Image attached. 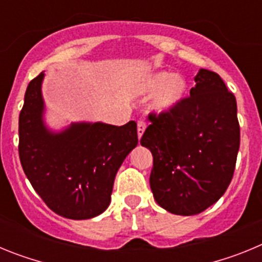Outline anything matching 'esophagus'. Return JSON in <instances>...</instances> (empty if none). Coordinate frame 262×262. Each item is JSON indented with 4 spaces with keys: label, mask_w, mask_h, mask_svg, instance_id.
I'll use <instances>...</instances> for the list:
<instances>
[{
    "label": "esophagus",
    "mask_w": 262,
    "mask_h": 262,
    "mask_svg": "<svg viewBox=\"0 0 262 262\" xmlns=\"http://www.w3.org/2000/svg\"><path fill=\"white\" fill-rule=\"evenodd\" d=\"M144 131H145V123L143 122V120H139V122H138V138H139V140H140V138L143 136Z\"/></svg>",
    "instance_id": "esophagus-1"
}]
</instances>
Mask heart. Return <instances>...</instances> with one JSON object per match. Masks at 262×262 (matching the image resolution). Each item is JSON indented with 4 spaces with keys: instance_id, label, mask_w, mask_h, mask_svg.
Segmentation results:
<instances>
[{
    "instance_id": "obj_1",
    "label": "heart",
    "mask_w": 262,
    "mask_h": 262,
    "mask_svg": "<svg viewBox=\"0 0 262 262\" xmlns=\"http://www.w3.org/2000/svg\"><path fill=\"white\" fill-rule=\"evenodd\" d=\"M145 96H152L148 108L155 114H165L174 110L187 93V81L184 76L160 71L147 76L140 85Z\"/></svg>"
}]
</instances>
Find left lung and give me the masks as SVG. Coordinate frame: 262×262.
<instances>
[{"label": "left lung", "instance_id": "obj_1", "mask_svg": "<svg viewBox=\"0 0 262 262\" xmlns=\"http://www.w3.org/2000/svg\"><path fill=\"white\" fill-rule=\"evenodd\" d=\"M190 97L165 114H149L140 144L154 156L155 201L176 215L214 205L232 180L240 147L236 98L221 76L200 69Z\"/></svg>", "mask_w": 262, "mask_h": 262}]
</instances>
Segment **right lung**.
Masks as SVG:
<instances>
[{"label":"right lung","mask_w":262,"mask_h":262,"mask_svg":"<svg viewBox=\"0 0 262 262\" xmlns=\"http://www.w3.org/2000/svg\"><path fill=\"white\" fill-rule=\"evenodd\" d=\"M30 81L19 114V159L34 190L57 215L90 219L110 205L118 169L138 145L134 120L124 126L72 123L60 133L43 119L41 82Z\"/></svg>","instance_id":"obj_1"}]
</instances>
